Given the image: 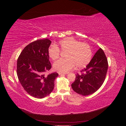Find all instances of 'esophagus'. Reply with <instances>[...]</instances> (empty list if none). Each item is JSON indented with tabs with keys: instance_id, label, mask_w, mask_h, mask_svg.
Instances as JSON below:
<instances>
[{
	"instance_id": "1",
	"label": "esophagus",
	"mask_w": 126,
	"mask_h": 126,
	"mask_svg": "<svg viewBox=\"0 0 126 126\" xmlns=\"http://www.w3.org/2000/svg\"><path fill=\"white\" fill-rule=\"evenodd\" d=\"M58 74H59V75H64V74H65L64 73H63V72H58Z\"/></svg>"
}]
</instances>
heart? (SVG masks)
Wrapping results in <instances>:
<instances>
[{
    "mask_svg": "<svg viewBox=\"0 0 126 126\" xmlns=\"http://www.w3.org/2000/svg\"><path fill=\"white\" fill-rule=\"evenodd\" d=\"M60 49L66 52V59L57 60L53 67L62 72H67L76 67L81 69L89 64L92 58L93 52L89 44L81 43L72 37H67L58 43ZM56 45H51L48 49V54L52 60H56L60 56V50Z\"/></svg>",
    "mask_w": 126,
    "mask_h": 126,
    "instance_id": "1",
    "label": "heart"
}]
</instances>
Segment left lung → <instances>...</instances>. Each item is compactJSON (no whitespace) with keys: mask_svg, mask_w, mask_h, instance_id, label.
Masks as SVG:
<instances>
[{"mask_svg":"<svg viewBox=\"0 0 126 126\" xmlns=\"http://www.w3.org/2000/svg\"><path fill=\"white\" fill-rule=\"evenodd\" d=\"M108 67L106 55L99 48L89 64L80 71L81 74L76 75L75 80L71 84L72 89L82 96L95 93L104 83Z\"/></svg>","mask_w":126,"mask_h":126,"instance_id":"obj_1","label":"left lung"}]
</instances>
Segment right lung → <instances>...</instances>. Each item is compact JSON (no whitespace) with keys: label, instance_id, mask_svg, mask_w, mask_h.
<instances>
[{"label":"right lung","instance_id":"obj_1","mask_svg":"<svg viewBox=\"0 0 126 126\" xmlns=\"http://www.w3.org/2000/svg\"><path fill=\"white\" fill-rule=\"evenodd\" d=\"M51 43L48 39L34 41L24 48L17 60L19 80L26 92L35 98H43L50 94L58 76L56 72L45 74L51 68L48 54Z\"/></svg>","mask_w":126,"mask_h":126}]
</instances>
